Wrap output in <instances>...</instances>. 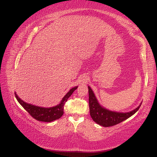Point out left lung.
Returning <instances> with one entry per match:
<instances>
[{"label":"left lung","mask_w":157,"mask_h":157,"mask_svg":"<svg viewBox=\"0 0 157 157\" xmlns=\"http://www.w3.org/2000/svg\"><path fill=\"white\" fill-rule=\"evenodd\" d=\"M88 90H89V105L91 117L96 123L105 127L115 125L129 118L139 109L142 103H140L134 110L127 113L111 111L100 105L94 91L90 86H88Z\"/></svg>","instance_id":"left-lung-1"}]
</instances>
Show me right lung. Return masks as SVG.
<instances>
[{"label":"right lung","instance_id":"1","mask_svg":"<svg viewBox=\"0 0 157 157\" xmlns=\"http://www.w3.org/2000/svg\"><path fill=\"white\" fill-rule=\"evenodd\" d=\"M78 86L74 87L67 92L66 95L62 98L60 103L54 107H52L49 108L38 107L30 103H27L18 98L17 94H15V97L17 98V101L21 105L24 107L26 111L29 113V114L40 121L43 122H51L58 119L62 117L63 114V106L67 101V99L69 98L73 92L77 89Z\"/></svg>","mask_w":157,"mask_h":157}]
</instances>
